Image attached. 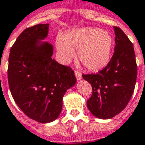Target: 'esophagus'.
I'll list each match as a JSON object with an SVG mask.
<instances>
[{
	"label": "esophagus",
	"instance_id": "obj_1",
	"mask_svg": "<svg viewBox=\"0 0 145 145\" xmlns=\"http://www.w3.org/2000/svg\"><path fill=\"white\" fill-rule=\"evenodd\" d=\"M74 74H75V76H76L77 80H80V79L82 78V74H81V73L79 72V71H74Z\"/></svg>",
	"mask_w": 145,
	"mask_h": 145
}]
</instances>
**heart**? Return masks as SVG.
<instances>
[{"label": "heart", "mask_w": 145, "mask_h": 145, "mask_svg": "<svg viewBox=\"0 0 145 145\" xmlns=\"http://www.w3.org/2000/svg\"><path fill=\"white\" fill-rule=\"evenodd\" d=\"M112 37L97 28H82L67 32L58 38L56 46L64 62H67L78 49V57L91 71L105 67L109 63L112 49Z\"/></svg>", "instance_id": "obj_1"}]
</instances>
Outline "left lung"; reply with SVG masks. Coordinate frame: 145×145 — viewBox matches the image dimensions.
Here are the masks:
<instances>
[{"label": "left lung", "instance_id": "1", "mask_svg": "<svg viewBox=\"0 0 145 145\" xmlns=\"http://www.w3.org/2000/svg\"><path fill=\"white\" fill-rule=\"evenodd\" d=\"M115 51L110 62L97 74L82 78L92 87L87 102L95 117L111 119L122 112L131 99L137 82V66L133 44L120 28L114 26Z\"/></svg>", "mask_w": 145, "mask_h": 145}]
</instances>
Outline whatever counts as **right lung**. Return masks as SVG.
Returning a JSON list of instances; mask_svg holds the SVG:
<instances>
[{
	"label": "right lung",
	"instance_id": "right-lung-1",
	"mask_svg": "<svg viewBox=\"0 0 145 145\" xmlns=\"http://www.w3.org/2000/svg\"><path fill=\"white\" fill-rule=\"evenodd\" d=\"M49 24L25 29L11 47L8 82L14 101L28 117L39 123L56 120L63 98L76 82L70 67L53 59V46L41 42L47 37Z\"/></svg>",
	"mask_w": 145,
	"mask_h": 145
}]
</instances>
